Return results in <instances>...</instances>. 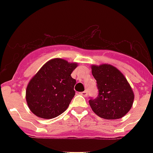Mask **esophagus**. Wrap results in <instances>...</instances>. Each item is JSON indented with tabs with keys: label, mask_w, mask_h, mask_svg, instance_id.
<instances>
[{
	"label": "esophagus",
	"mask_w": 153,
	"mask_h": 153,
	"mask_svg": "<svg viewBox=\"0 0 153 153\" xmlns=\"http://www.w3.org/2000/svg\"><path fill=\"white\" fill-rule=\"evenodd\" d=\"M80 94H81V95L84 96V97H86V96H87V91H83V92H81Z\"/></svg>",
	"instance_id": "esophagus-1"
}]
</instances>
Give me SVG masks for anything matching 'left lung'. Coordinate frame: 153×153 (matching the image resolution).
Listing matches in <instances>:
<instances>
[{
    "label": "left lung",
    "mask_w": 153,
    "mask_h": 153,
    "mask_svg": "<svg viewBox=\"0 0 153 153\" xmlns=\"http://www.w3.org/2000/svg\"><path fill=\"white\" fill-rule=\"evenodd\" d=\"M97 81L98 96L89 101L91 109L98 117L107 120L124 117L133 106L134 93L124 74L113 65H91Z\"/></svg>",
    "instance_id": "obj_1"
}]
</instances>
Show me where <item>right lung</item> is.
Masks as SVG:
<instances>
[{
  "label": "right lung",
  "mask_w": 153,
  "mask_h": 153,
  "mask_svg": "<svg viewBox=\"0 0 153 153\" xmlns=\"http://www.w3.org/2000/svg\"><path fill=\"white\" fill-rule=\"evenodd\" d=\"M78 67L59 58L49 60L32 77L26 89V102L36 116L51 119L62 114L74 98L76 80L71 73Z\"/></svg>",
  "instance_id": "add662e5"
}]
</instances>
